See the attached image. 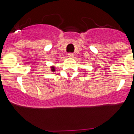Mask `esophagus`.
<instances>
[{
    "mask_svg": "<svg viewBox=\"0 0 134 134\" xmlns=\"http://www.w3.org/2000/svg\"><path fill=\"white\" fill-rule=\"evenodd\" d=\"M68 56L69 57V58H73V57L74 56V54H73V53H69V54H68Z\"/></svg>",
    "mask_w": 134,
    "mask_h": 134,
    "instance_id": "obj_1",
    "label": "esophagus"
}]
</instances>
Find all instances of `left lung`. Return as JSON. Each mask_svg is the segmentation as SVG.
Masks as SVG:
<instances>
[{"label": "left lung", "instance_id": "8db88e82", "mask_svg": "<svg viewBox=\"0 0 134 134\" xmlns=\"http://www.w3.org/2000/svg\"><path fill=\"white\" fill-rule=\"evenodd\" d=\"M86 70H86V69H85V70H84V72H86Z\"/></svg>", "mask_w": 134, "mask_h": 134}]
</instances>
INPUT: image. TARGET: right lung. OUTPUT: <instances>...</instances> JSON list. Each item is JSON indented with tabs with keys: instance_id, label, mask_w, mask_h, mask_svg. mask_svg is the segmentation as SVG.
Wrapping results in <instances>:
<instances>
[{
	"instance_id": "add662e5",
	"label": "right lung",
	"mask_w": 134,
	"mask_h": 134,
	"mask_svg": "<svg viewBox=\"0 0 134 134\" xmlns=\"http://www.w3.org/2000/svg\"><path fill=\"white\" fill-rule=\"evenodd\" d=\"M50 71L52 72H55V67L54 65H52V66H50Z\"/></svg>"
}]
</instances>
